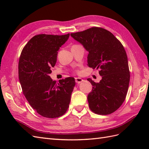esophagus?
Returning <instances> with one entry per match:
<instances>
[{"instance_id":"34e87169","label":"esophagus","mask_w":149,"mask_h":149,"mask_svg":"<svg viewBox=\"0 0 149 149\" xmlns=\"http://www.w3.org/2000/svg\"><path fill=\"white\" fill-rule=\"evenodd\" d=\"M75 82H76L77 83H78V84H79V83H82V82L83 81V79L82 78H80V77H76L75 78Z\"/></svg>"}]
</instances>
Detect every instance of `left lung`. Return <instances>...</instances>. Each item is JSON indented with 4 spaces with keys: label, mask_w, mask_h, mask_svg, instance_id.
I'll list each match as a JSON object with an SVG mask.
<instances>
[{
    "label": "left lung",
    "mask_w": 149,
    "mask_h": 149,
    "mask_svg": "<svg viewBox=\"0 0 149 149\" xmlns=\"http://www.w3.org/2000/svg\"><path fill=\"white\" fill-rule=\"evenodd\" d=\"M70 36L88 52V66L99 69L102 79L95 83L88 95L90 109L99 115H108L118 109L127 93L130 73L127 54L118 39L103 28L92 27Z\"/></svg>",
    "instance_id": "left-lung-1"
}]
</instances>
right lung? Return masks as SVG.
<instances>
[{"label":"right lung","mask_w":149,"mask_h":149,"mask_svg":"<svg viewBox=\"0 0 149 149\" xmlns=\"http://www.w3.org/2000/svg\"><path fill=\"white\" fill-rule=\"evenodd\" d=\"M65 35L38 34L22 50L18 63V77L24 96L36 111L46 118H57L67 111L75 86L74 77L59 80L50 78L58 51L68 40Z\"/></svg>","instance_id":"1"}]
</instances>
